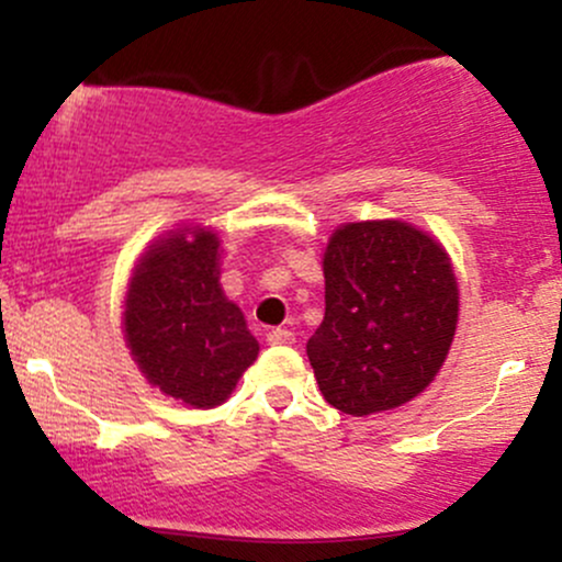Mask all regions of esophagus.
Listing matches in <instances>:
<instances>
[{"mask_svg": "<svg viewBox=\"0 0 562 562\" xmlns=\"http://www.w3.org/2000/svg\"><path fill=\"white\" fill-rule=\"evenodd\" d=\"M267 340L272 346H293L295 344V333L285 330V327H274V330L267 333Z\"/></svg>", "mask_w": 562, "mask_h": 562, "instance_id": "esophagus-1", "label": "esophagus"}]
</instances>
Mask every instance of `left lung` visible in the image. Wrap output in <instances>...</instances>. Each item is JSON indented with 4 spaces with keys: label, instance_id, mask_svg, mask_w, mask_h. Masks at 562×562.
<instances>
[{
    "label": "left lung",
    "instance_id": "left-lung-1",
    "mask_svg": "<svg viewBox=\"0 0 562 562\" xmlns=\"http://www.w3.org/2000/svg\"><path fill=\"white\" fill-rule=\"evenodd\" d=\"M322 267L325 319L306 353L325 402L364 417L415 398L441 370L460 312L441 245L404 222L346 224Z\"/></svg>",
    "mask_w": 562,
    "mask_h": 562
}]
</instances>
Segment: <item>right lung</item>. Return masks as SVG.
Instances as JSON below:
<instances>
[{
  "label": "right lung",
  "mask_w": 562,
  "mask_h": 562,
  "mask_svg": "<svg viewBox=\"0 0 562 562\" xmlns=\"http://www.w3.org/2000/svg\"><path fill=\"white\" fill-rule=\"evenodd\" d=\"M126 344L166 396L211 409L259 357L245 317L218 285V237L173 232L137 263L126 293Z\"/></svg>",
  "instance_id": "1"
}]
</instances>
